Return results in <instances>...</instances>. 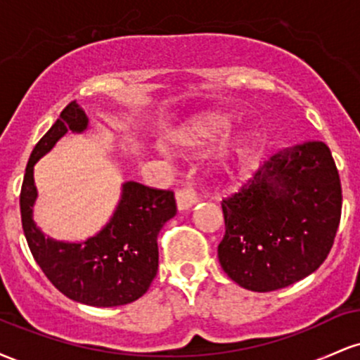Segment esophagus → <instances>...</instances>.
<instances>
[{"label": "esophagus", "mask_w": 360, "mask_h": 360, "mask_svg": "<svg viewBox=\"0 0 360 360\" xmlns=\"http://www.w3.org/2000/svg\"><path fill=\"white\" fill-rule=\"evenodd\" d=\"M196 201H198V191H196V184L194 183L181 186V188L176 191V203L179 210L191 208Z\"/></svg>", "instance_id": "1"}]
</instances>
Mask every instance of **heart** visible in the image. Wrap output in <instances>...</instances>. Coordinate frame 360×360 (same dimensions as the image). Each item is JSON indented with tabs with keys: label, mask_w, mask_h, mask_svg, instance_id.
I'll use <instances>...</instances> for the list:
<instances>
[{
	"label": "heart",
	"mask_w": 360,
	"mask_h": 360,
	"mask_svg": "<svg viewBox=\"0 0 360 360\" xmlns=\"http://www.w3.org/2000/svg\"><path fill=\"white\" fill-rule=\"evenodd\" d=\"M230 128V120L223 115L218 113H210L205 117L196 118L191 125H188L177 135L176 140L181 147H201L206 143L213 142V140L223 137L226 134V130ZM247 150H249V143H247L245 137H238L233 142V146L225 148V152L221 154V160L225 164L237 162L245 157Z\"/></svg>",
	"instance_id": "obj_1"
}]
</instances>
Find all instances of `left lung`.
Segmentation results:
<instances>
[{
  "instance_id": "1",
  "label": "left lung",
  "mask_w": 360,
  "mask_h": 360,
  "mask_svg": "<svg viewBox=\"0 0 360 360\" xmlns=\"http://www.w3.org/2000/svg\"><path fill=\"white\" fill-rule=\"evenodd\" d=\"M218 260L230 279L267 292L315 272L330 254L342 214V184L323 142L283 148L221 200Z\"/></svg>"
}]
</instances>
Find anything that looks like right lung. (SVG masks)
Listing matches in <instances>:
<instances>
[{"label": "right lung", "mask_w": 360, "mask_h": 360, "mask_svg": "<svg viewBox=\"0 0 360 360\" xmlns=\"http://www.w3.org/2000/svg\"><path fill=\"white\" fill-rule=\"evenodd\" d=\"M86 127L84 111L71 101L32 150L20 193L22 226L35 262L62 295L89 307H120L139 300L150 288L159 267L157 237L177 206L171 189L130 181L123 184L113 218L96 237L82 243L45 238L32 218L37 198L34 164L65 131H82Z\"/></svg>", "instance_id": "1"}]
</instances>
